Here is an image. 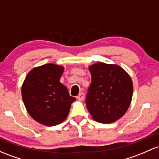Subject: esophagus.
I'll return each instance as SVG.
<instances>
[{"mask_svg":"<svg viewBox=\"0 0 159 159\" xmlns=\"http://www.w3.org/2000/svg\"><path fill=\"white\" fill-rule=\"evenodd\" d=\"M84 98V94L83 93H79V95L77 97V99H79V100H83Z\"/></svg>","mask_w":159,"mask_h":159,"instance_id":"34e87169","label":"esophagus"}]
</instances>
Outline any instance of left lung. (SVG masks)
Here are the masks:
<instances>
[{
  "label": "left lung",
  "instance_id": "left-lung-1",
  "mask_svg": "<svg viewBox=\"0 0 159 159\" xmlns=\"http://www.w3.org/2000/svg\"><path fill=\"white\" fill-rule=\"evenodd\" d=\"M91 84L86 96V106L95 121L109 124L125 114L133 95L130 77L121 67L97 62L89 67Z\"/></svg>",
  "mask_w": 159,
  "mask_h": 159
}]
</instances>
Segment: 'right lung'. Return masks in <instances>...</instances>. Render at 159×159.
<instances>
[{"label": "right lung", "instance_id": "1", "mask_svg": "<svg viewBox=\"0 0 159 159\" xmlns=\"http://www.w3.org/2000/svg\"><path fill=\"white\" fill-rule=\"evenodd\" d=\"M63 70L62 66L51 63L34 68L22 84V97L28 112L46 126L62 123L75 100L60 82Z\"/></svg>", "mask_w": 159, "mask_h": 159}]
</instances>
